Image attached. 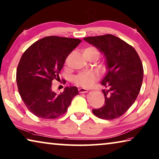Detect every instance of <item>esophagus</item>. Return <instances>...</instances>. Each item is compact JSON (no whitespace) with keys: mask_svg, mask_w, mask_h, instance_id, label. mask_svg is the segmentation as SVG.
Instances as JSON below:
<instances>
[{"mask_svg":"<svg viewBox=\"0 0 159 159\" xmlns=\"http://www.w3.org/2000/svg\"><path fill=\"white\" fill-rule=\"evenodd\" d=\"M88 91H89V90L86 89H83V88H80V89H79V91L80 93H86V92H88Z\"/></svg>","mask_w":159,"mask_h":159,"instance_id":"obj_1","label":"esophagus"}]
</instances>
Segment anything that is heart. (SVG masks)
Instances as JSON below:
<instances>
[{
	"mask_svg": "<svg viewBox=\"0 0 159 159\" xmlns=\"http://www.w3.org/2000/svg\"><path fill=\"white\" fill-rule=\"evenodd\" d=\"M83 54L88 60L91 58H96L99 56L100 52L95 46H89L83 51ZM96 79V75L91 71H82L73 78V83L77 86L88 88L91 86Z\"/></svg>",
	"mask_w": 159,
	"mask_h": 159,
	"instance_id": "obj_1",
	"label": "heart"
}]
</instances>
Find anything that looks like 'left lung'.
I'll list each match as a JSON object with an SVG mask.
<instances>
[{
	"mask_svg": "<svg viewBox=\"0 0 159 159\" xmlns=\"http://www.w3.org/2000/svg\"><path fill=\"white\" fill-rule=\"evenodd\" d=\"M96 46L106 58L108 73L101 84L105 102L93 109L97 117L112 120L124 115L135 102L140 92L143 68L138 53L131 45L111 34L84 39Z\"/></svg>",
	"mask_w": 159,
	"mask_h": 159,
	"instance_id": "left-lung-1",
	"label": "left lung"
}]
</instances>
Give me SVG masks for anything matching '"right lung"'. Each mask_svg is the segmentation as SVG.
<instances>
[{
    "mask_svg": "<svg viewBox=\"0 0 159 159\" xmlns=\"http://www.w3.org/2000/svg\"><path fill=\"white\" fill-rule=\"evenodd\" d=\"M81 40L47 36L33 43L21 56L16 71L19 94L29 111L35 116L52 119L67 111L73 97L79 94L75 86L56 93L52 83L59 80L66 59ZM66 84V80H63Z\"/></svg>",
    "mask_w": 159,
    "mask_h": 159,
    "instance_id": "add662e5",
    "label": "right lung"
}]
</instances>
